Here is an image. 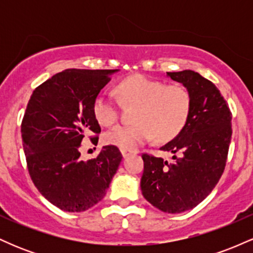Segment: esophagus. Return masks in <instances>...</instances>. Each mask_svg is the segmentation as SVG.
<instances>
[{"label":"esophagus","mask_w":253,"mask_h":253,"mask_svg":"<svg viewBox=\"0 0 253 253\" xmlns=\"http://www.w3.org/2000/svg\"><path fill=\"white\" fill-rule=\"evenodd\" d=\"M121 155H123V157H124V158H126V157H128L129 155H132V151H129V150H124V149H121Z\"/></svg>","instance_id":"34e87169"}]
</instances>
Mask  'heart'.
<instances>
[{"mask_svg": "<svg viewBox=\"0 0 253 253\" xmlns=\"http://www.w3.org/2000/svg\"><path fill=\"white\" fill-rule=\"evenodd\" d=\"M118 100L124 106H135L134 123L115 126L104 133V143L124 150H134L153 135L159 143L172 140L188 125L193 98L181 83L135 75L115 86ZM92 113L103 126H112L120 117V104L108 95L98 94L92 102Z\"/></svg>", "mask_w": 253, "mask_h": 253, "instance_id": "obj_1", "label": "heart"}]
</instances>
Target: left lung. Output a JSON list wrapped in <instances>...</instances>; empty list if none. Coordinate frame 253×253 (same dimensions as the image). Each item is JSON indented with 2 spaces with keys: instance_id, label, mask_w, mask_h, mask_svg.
Segmentation results:
<instances>
[{
  "instance_id": "8db88e82",
  "label": "left lung",
  "mask_w": 253,
  "mask_h": 253,
  "mask_svg": "<svg viewBox=\"0 0 253 253\" xmlns=\"http://www.w3.org/2000/svg\"><path fill=\"white\" fill-rule=\"evenodd\" d=\"M190 91L193 109L188 125L161 150L171 162L143 153L140 188L145 199L165 213L196 207L219 182L232 136V113L219 89L195 71L167 72Z\"/></svg>"
}]
</instances>
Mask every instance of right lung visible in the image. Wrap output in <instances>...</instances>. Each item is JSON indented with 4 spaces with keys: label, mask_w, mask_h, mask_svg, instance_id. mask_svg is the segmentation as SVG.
<instances>
[{
    "label": "right lung",
    "mask_w": 253,
    "mask_h": 253,
    "mask_svg": "<svg viewBox=\"0 0 253 253\" xmlns=\"http://www.w3.org/2000/svg\"><path fill=\"white\" fill-rule=\"evenodd\" d=\"M115 71L68 69L37 86L28 101L21 123L28 172L39 193L62 211H84L100 202L123 159L113 145L94 159H80L86 135L97 144L101 127L92 102Z\"/></svg>",
    "instance_id": "right-lung-1"
}]
</instances>
